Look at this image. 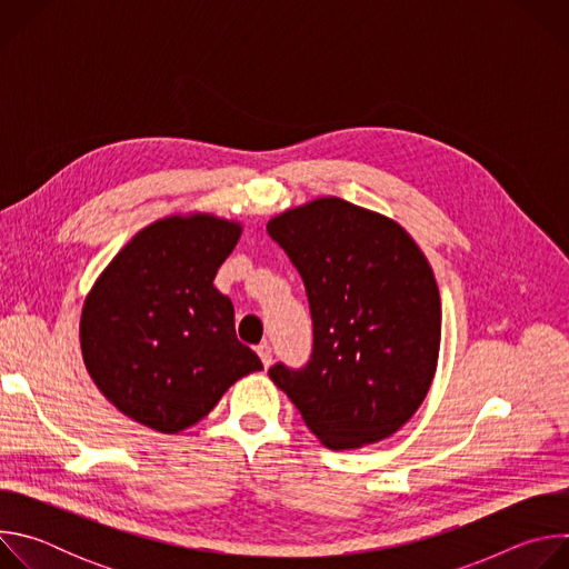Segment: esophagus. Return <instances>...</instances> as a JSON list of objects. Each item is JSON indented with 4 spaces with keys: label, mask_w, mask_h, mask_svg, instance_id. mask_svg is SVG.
Returning <instances> with one entry per match:
<instances>
[{
    "label": "esophagus",
    "mask_w": 569,
    "mask_h": 569,
    "mask_svg": "<svg viewBox=\"0 0 569 569\" xmlns=\"http://www.w3.org/2000/svg\"><path fill=\"white\" fill-rule=\"evenodd\" d=\"M257 353H259L261 362H263L266 367H270V362H272V347H270L268 342H261V345L257 347Z\"/></svg>",
    "instance_id": "34e87169"
}]
</instances>
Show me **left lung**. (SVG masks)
<instances>
[{
    "label": "left lung",
    "instance_id": "1",
    "mask_svg": "<svg viewBox=\"0 0 569 569\" xmlns=\"http://www.w3.org/2000/svg\"><path fill=\"white\" fill-rule=\"evenodd\" d=\"M297 268L312 319L303 367H270L306 426L331 450L376 443L412 419L439 358L441 299L410 233L340 198L268 222Z\"/></svg>",
    "mask_w": 569,
    "mask_h": 569
}]
</instances>
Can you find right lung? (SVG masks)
<instances>
[{"label": "right lung", "mask_w": 569, "mask_h": 569, "mask_svg": "<svg viewBox=\"0 0 569 569\" xmlns=\"http://www.w3.org/2000/svg\"><path fill=\"white\" fill-rule=\"evenodd\" d=\"M240 227L213 216L141 229L94 283L80 315L86 367L119 412L180 432L242 376L263 369L238 342L233 306L213 288Z\"/></svg>", "instance_id": "add662e5"}]
</instances>
